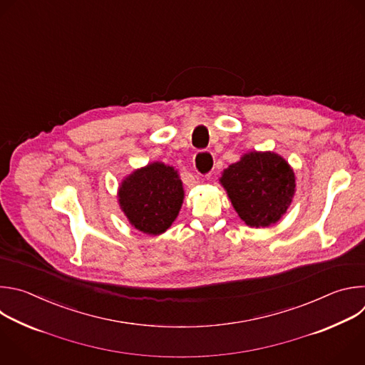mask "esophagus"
<instances>
[{"instance_id": "obj_1", "label": "esophagus", "mask_w": 365, "mask_h": 365, "mask_svg": "<svg viewBox=\"0 0 365 365\" xmlns=\"http://www.w3.org/2000/svg\"><path fill=\"white\" fill-rule=\"evenodd\" d=\"M212 154L210 151H198L194 157V167H195V171L200 174V175H205L208 177L212 171V167L210 165V161H212Z\"/></svg>"}]
</instances>
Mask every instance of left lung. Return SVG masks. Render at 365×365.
I'll list each match as a JSON object with an SVG mask.
<instances>
[{
	"label": "left lung",
	"mask_w": 365,
	"mask_h": 365,
	"mask_svg": "<svg viewBox=\"0 0 365 365\" xmlns=\"http://www.w3.org/2000/svg\"><path fill=\"white\" fill-rule=\"evenodd\" d=\"M222 185L242 220L269 227L280 220L295 194V174L274 153H249L222 174Z\"/></svg>",
	"instance_id": "1"
}]
</instances>
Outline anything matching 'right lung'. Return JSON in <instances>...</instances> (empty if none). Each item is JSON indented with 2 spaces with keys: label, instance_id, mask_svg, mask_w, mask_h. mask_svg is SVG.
Instances as JSON below:
<instances>
[{
  "label": "right lung",
  "instance_id": "obj_1",
  "mask_svg": "<svg viewBox=\"0 0 365 365\" xmlns=\"http://www.w3.org/2000/svg\"><path fill=\"white\" fill-rule=\"evenodd\" d=\"M119 205L129 223L142 233H164L177 218L184 188L178 173L153 163L128 175L119 187Z\"/></svg>",
  "mask_w": 365,
  "mask_h": 365
}]
</instances>
